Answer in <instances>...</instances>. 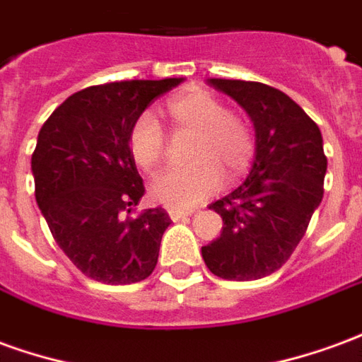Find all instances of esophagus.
Wrapping results in <instances>:
<instances>
[{"label": "esophagus", "mask_w": 362, "mask_h": 362, "mask_svg": "<svg viewBox=\"0 0 362 362\" xmlns=\"http://www.w3.org/2000/svg\"><path fill=\"white\" fill-rule=\"evenodd\" d=\"M168 215H170V219H173V221H180V219H184V217H189V215H192V211L170 207V209H168Z\"/></svg>", "instance_id": "obj_1"}]
</instances>
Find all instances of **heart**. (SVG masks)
<instances>
[{
	"label": "heart",
	"instance_id": "b5f03b06",
	"mask_svg": "<svg viewBox=\"0 0 362 362\" xmlns=\"http://www.w3.org/2000/svg\"><path fill=\"white\" fill-rule=\"evenodd\" d=\"M174 135H192L188 166H174L151 182V197L176 209L204 204L219 189L221 176L235 182L252 165L256 137L244 114L228 110L209 90H189L166 103ZM135 165L153 170L166 153V134L153 114H141L129 129Z\"/></svg>",
	"mask_w": 362,
	"mask_h": 362
}]
</instances>
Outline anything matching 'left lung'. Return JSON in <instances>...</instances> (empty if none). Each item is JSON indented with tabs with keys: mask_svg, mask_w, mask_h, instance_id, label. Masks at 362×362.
<instances>
[{
	"mask_svg": "<svg viewBox=\"0 0 362 362\" xmlns=\"http://www.w3.org/2000/svg\"><path fill=\"white\" fill-rule=\"evenodd\" d=\"M250 114L256 158L248 178L211 204L223 217L217 240L202 246L217 277L254 281L295 252L324 197L327 158L318 124L283 90L256 81L209 79Z\"/></svg>",
	"mask_w": 362,
	"mask_h": 362,
	"instance_id": "left-lung-1",
	"label": "left lung"
}]
</instances>
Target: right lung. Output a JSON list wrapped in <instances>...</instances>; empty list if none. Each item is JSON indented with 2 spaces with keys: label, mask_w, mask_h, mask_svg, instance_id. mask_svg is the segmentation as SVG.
<instances>
[{
  "label": "right lung",
  "mask_w": 362,
  "mask_h": 362,
  "mask_svg": "<svg viewBox=\"0 0 362 362\" xmlns=\"http://www.w3.org/2000/svg\"><path fill=\"white\" fill-rule=\"evenodd\" d=\"M182 79L116 81L75 93L44 122L33 153L36 204L77 269L108 285L149 277L170 219L132 211L145 186L129 153V129Z\"/></svg>",
  "instance_id": "add662e5"
}]
</instances>
